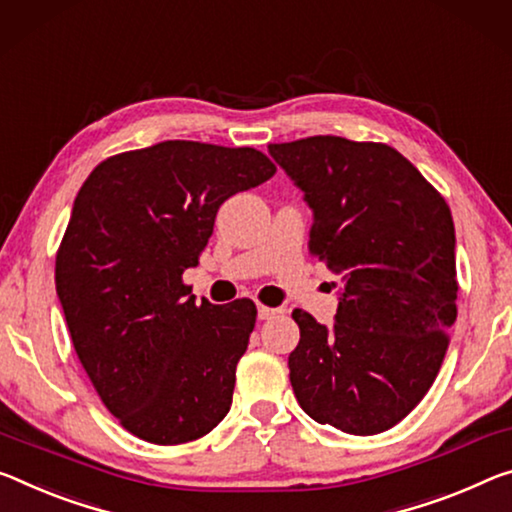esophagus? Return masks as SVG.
Returning a JSON list of instances; mask_svg holds the SVG:
<instances>
[{
    "label": "esophagus",
    "instance_id": "1",
    "mask_svg": "<svg viewBox=\"0 0 512 512\" xmlns=\"http://www.w3.org/2000/svg\"><path fill=\"white\" fill-rule=\"evenodd\" d=\"M278 314H282V310H278V307H269V305H257V316L262 321H266V319H273V316H278Z\"/></svg>",
    "mask_w": 512,
    "mask_h": 512
}]
</instances>
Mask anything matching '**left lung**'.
<instances>
[{
  "mask_svg": "<svg viewBox=\"0 0 512 512\" xmlns=\"http://www.w3.org/2000/svg\"><path fill=\"white\" fill-rule=\"evenodd\" d=\"M269 154L314 214L310 253L342 275L332 326L294 310L289 380L307 415L351 435L399 424L431 389L458 316L451 209L385 143L310 136Z\"/></svg>",
  "mask_w": 512,
  "mask_h": 512,
  "instance_id": "obj_1",
  "label": "left lung"
}]
</instances>
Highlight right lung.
Listing matches in <instances>:
<instances>
[{"instance_id":"add662e5","label":"right lung","mask_w":512,"mask_h":512,"mask_svg":"<svg viewBox=\"0 0 512 512\" xmlns=\"http://www.w3.org/2000/svg\"><path fill=\"white\" fill-rule=\"evenodd\" d=\"M275 173L255 148L164 141L88 175L56 253V294L81 367L107 410L152 444L207 435L230 412L257 307L196 303L218 207Z\"/></svg>"}]
</instances>
